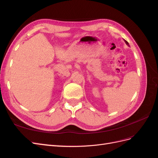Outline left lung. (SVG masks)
<instances>
[{"instance_id":"8db88e82","label":"left lung","mask_w":158,"mask_h":158,"mask_svg":"<svg viewBox=\"0 0 158 158\" xmlns=\"http://www.w3.org/2000/svg\"><path fill=\"white\" fill-rule=\"evenodd\" d=\"M125 43H126V44H127V45H128V42H127V41H126V40H125Z\"/></svg>"}]
</instances>
